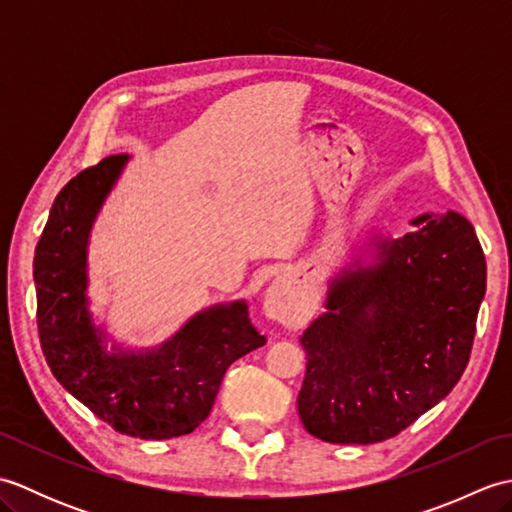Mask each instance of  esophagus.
Segmentation results:
<instances>
[{"instance_id":"34e87169","label":"esophagus","mask_w":512,"mask_h":512,"mask_svg":"<svg viewBox=\"0 0 512 512\" xmlns=\"http://www.w3.org/2000/svg\"><path fill=\"white\" fill-rule=\"evenodd\" d=\"M264 312L268 319H275L284 325H295L301 319L303 301L297 275L281 273L275 277L273 284L266 290Z\"/></svg>"}]
</instances>
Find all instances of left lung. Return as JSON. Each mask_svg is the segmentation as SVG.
I'll list each match as a JSON object with an SVG mask.
<instances>
[{"mask_svg":"<svg viewBox=\"0 0 512 512\" xmlns=\"http://www.w3.org/2000/svg\"><path fill=\"white\" fill-rule=\"evenodd\" d=\"M398 239L372 233L330 279L301 334L299 418L314 438H394L458 383L471 356L486 259L464 215L422 213Z\"/></svg>","mask_w":512,"mask_h":512,"instance_id":"obj_1","label":"left lung"}]
</instances>
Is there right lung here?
Masks as SVG:
<instances>
[{"instance_id": "add662e5", "label": "right lung", "mask_w": 512, "mask_h": 512, "mask_svg": "<svg viewBox=\"0 0 512 512\" xmlns=\"http://www.w3.org/2000/svg\"><path fill=\"white\" fill-rule=\"evenodd\" d=\"M129 156H110L59 191L35 248L37 325L54 378L96 418L140 440L187 436L209 418L226 369L266 343L244 299L195 312L156 347L107 343L88 297L90 233Z\"/></svg>"}]
</instances>
